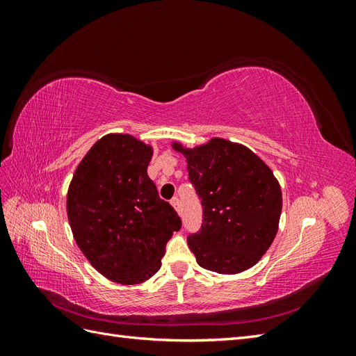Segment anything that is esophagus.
I'll return each mask as SVG.
<instances>
[{
  "label": "esophagus",
  "mask_w": 356,
  "mask_h": 356,
  "mask_svg": "<svg viewBox=\"0 0 356 356\" xmlns=\"http://www.w3.org/2000/svg\"><path fill=\"white\" fill-rule=\"evenodd\" d=\"M170 204H172V207H174L178 212H179V207H181V202H179V199L178 197H174V199H172L170 200Z\"/></svg>",
  "instance_id": "obj_1"
}]
</instances>
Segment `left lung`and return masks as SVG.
Listing matches in <instances>:
<instances>
[{"label":"left lung","mask_w":356,"mask_h":356,"mask_svg":"<svg viewBox=\"0 0 356 356\" xmlns=\"http://www.w3.org/2000/svg\"><path fill=\"white\" fill-rule=\"evenodd\" d=\"M187 157L188 181L202 203L200 230L187 242L200 267L221 275L252 267L270 248L282 211V193L264 161L250 148L213 138Z\"/></svg>","instance_id":"left-lung-1"}]
</instances>
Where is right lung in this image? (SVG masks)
<instances>
[{
    "label": "right lung",
    "mask_w": 356,
    "mask_h": 356,
    "mask_svg": "<svg viewBox=\"0 0 356 356\" xmlns=\"http://www.w3.org/2000/svg\"><path fill=\"white\" fill-rule=\"evenodd\" d=\"M153 149L131 135H106L84 156L68 190L74 239L90 264L110 281H147L181 218L159 197L147 168Z\"/></svg>",
    "instance_id": "obj_1"
}]
</instances>
